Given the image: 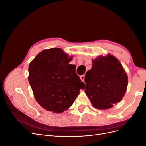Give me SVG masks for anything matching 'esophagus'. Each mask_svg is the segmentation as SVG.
Returning a JSON list of instances; mask_svg holds the SVG:
<instances>
[{
  "mask_svg": "<svg viewBox=\"0 0 146 146\" xmlns=\"http://www.w3.org/2000/svg\"><path fill=\"white\" fill-rule=\"evenodd\" d=\"M80 78L81 80H82V82L85 81V75H82V76H81L80 77Z\"/></svg>",
  "mask_w": 146,
  "mask_h": 146,
  "instance_id": "esophagus-1",
  "label": "esophagus"
}]
</instances>
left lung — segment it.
<instances>
[{"label": "left lung", "mask_w": 146, "mask_h": 146, "mask_svg": "<svg viewBox=\"0 0 146 146\" xmlns=\"http://www.w3.org/2000/svg\"><path fill=\"white\" fill-rule=\"evenodd\" d=\"M85 82V91L92 105L106 110L122 100L127 90L128 77L120 62L109 55L92 60Z\"/></svg>", "instance_id": "8db88e82"}]
</instances>
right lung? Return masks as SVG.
I'll return each mask as SVG.
<instances>
[{"mask_svg":"<svg viewBox=\"0 0 146 146\" xmlns=\"http://www.w3.org/2000/svg\"><path fill=\"white\" fill-rule=\"evenodd\" d=\"M72 57L59 48L44 50L29 64V82L35 99L47 111L62 113L85 88L76 74Z\"/></svg>","mask_w":146,"mask_h":146,"instance_id":"add662e5","label":"right lung"}]
</instances>
